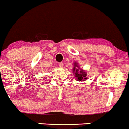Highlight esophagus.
<instances>
[{"label": "esophagus", "instance_id": "obj_1", "mask_svg": "<svg viewBox=\"0 0 129 129\" xmlns=\"http://www.w3.org/2000/svg\"><path fill=\"white\" fill-rule=\"evenodd\" d=\"M58 65H59V67H61V68H62L63 67V66H64V63H62V62H59L58 63Z\"/></svg>", "mask_w": 129, "mask_h": 129}]
</instances>
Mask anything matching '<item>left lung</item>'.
Listing matches in <instances>:
<instances>
[{
	"instance_id": "1",
	"label": "left lung",
	"mask_w": 129,
	"mask_h": 129,
	"mask_svg": "<svg viewBox=\"0 0 129 129\" xmlns=\"http://www.w3.org/2000/svg\"><path fill=\"white\" fill-rule=\"evenodd\" d=\"M79 66L78 63H74V67L73 68V74H75V76L76 78L78 81H82L87 79V73L83 70V69L78 68Z\"/></svg>"
}]
</instances>
